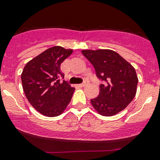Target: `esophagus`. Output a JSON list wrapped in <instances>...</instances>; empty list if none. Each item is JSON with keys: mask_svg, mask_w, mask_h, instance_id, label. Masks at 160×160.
Here are the masks:
<instances>
[{"mask_svg": "<svg viewBox=\"0 0 160 160\" xmlns=\"http://www.w3.org/2000/svg\"><path fill=\"white\" fill-rule=\"evenodd\" d=\"M87 82H82V83H81V84H79V86H80V87H83V86H86V85H87Z\"/></svg>", "mask_w": 160, "mask_h": 160, "instance_id": "34e87169", "label": "esophagus"}]
</instances>
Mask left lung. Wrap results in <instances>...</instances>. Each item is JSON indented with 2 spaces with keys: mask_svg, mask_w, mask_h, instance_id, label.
I'll list each match as a JSON object with an SVG mask.
<instances>
[{
  "mask_svg": "<svg viewBox=\"0 0 160 160\" xmlns=\"http://www.w3.org/2000/svg\"><path fill=\"white\" fill-rule=\"evenodd\" d=\"M82 53L104 82L100 85L98 96L91 99L95 111L104 117L123 111L136 94L138 79L133 66L111 49H84Z\"/></svg>",
  "mask_w": 160,
  "mask_h": 160,
  "instance_id": "8db88e82",
  "label": "left lung"
}]
</instances>
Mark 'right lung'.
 Returning <instances> with one entry per match:
<instances>
[{"instance_id":"add662e5","label":"right lung","mask_w":160,"mask_h":160,"mask_svg":"<svg viewBox=\"0 0 160 160\" xmlns=\"http://www.w3.org/2000/svg\"><path fill=\"white\" fill-rule=\"evenodd\" d=\"M73 49L60 46L47 49L29 61L21 75L25 96L32 107L46 117L63 113L75 90L67 82L60 81L65 74L60 65L71 56Z\"/></svg>"}]
</instances>
